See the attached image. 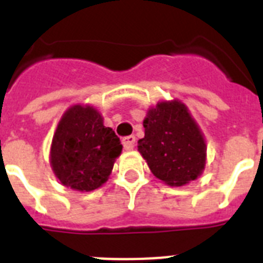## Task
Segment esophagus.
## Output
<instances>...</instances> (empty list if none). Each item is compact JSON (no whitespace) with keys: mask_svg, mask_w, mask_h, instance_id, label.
Returning a JSON list of instances; mask_svg holds the SVG:
<instances>
[{"mask_svg":"<svg viewBox=\"0 0 263 263\" xmlns=\"http://www.w3.org/2000/svg\"><path fill=\"white\" fill-rule=\"evenodd\" d=\"M123 143V147L126 150H132L134 147V143H136V137L134 136H129V137H125L122 140Z\"/></svg>","mask_w":263,"mask_h":263,"instance_id":"esophagus-1","label":"esophagus"}]
</instances>
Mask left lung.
Instances as JSON below:
<instances>
[{
  "label": "left lung",
  "instance_id": "8db88e82",
  "mask_svg": "<svg viewBox=\"0 0 263 263\" xmlns=\"http://www.w3.org/2000/svg\"><path fill=\"white\" fill-rule=\"evenodd\" d=\"M145 137L138 152L154 176L170 186L198 178L206 165V142L201 129L181 101H163L147 110Z\"/></svg>",
  "mask_w": 263,
  "mask_h": 263
}]
</instances>
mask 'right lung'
<instances>
[{"mask_svg": "<svg viewBox=\"0 0 263 263\" xmlns=\"http://www.w3.org/2000/svg\"><path fill=\"white\" fill-rule=\"evenodd\" d=\"M122 152L120 138L90 105L69 107L58 122L50 147V165L66 187L91 192L104 185Z\"/></svg>", "mask_w": 263, "mask_h": 263, "instance_id": "add662e5", "label": "right lung"}]
</instances>
